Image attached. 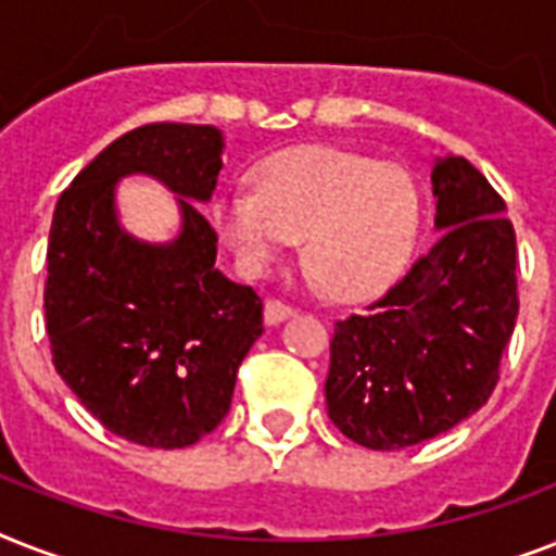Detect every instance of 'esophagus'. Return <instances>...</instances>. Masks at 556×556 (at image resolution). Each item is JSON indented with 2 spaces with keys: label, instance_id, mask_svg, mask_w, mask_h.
<instances>
[{
  "label": "esophagus",
  "instance_id": "1",
  "mask_svg": "<svg viewBox=\"0 0 556 556\" xmlns=\"http://www.w3.org/2000/svg\"><path fill=\"white\" fill-rule=\"evenodd\" d=\"M294 314V308L288 303H282V300H265V323L268 326H277V323L288 320Z\"/></svg>",
  "mask_w": 556,
  "mask_h": 556
}]
</instances>
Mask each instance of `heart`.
I'll return each mask as SVG.
<instances>
[{"label": "heart", "instance_id": "heart-1", "mask_svg": "<svg viewBox=\"0 0 556 556\" xmlns=\"http://www.w3.org/2000/svg\"><path fill=\"white\" fill-rule=\"evenodd\" d=\"M213 227L251 270H265L291 239L323 288L361 300L392 286L413 256L418 192L395 164L305 147L270 155L251 190L213 201Z\"/></svg>", "mask_w": 556, "mask_h": 556}]
</instances>
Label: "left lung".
<instances>
[{
  "label": "left lung",
  "instance_id": "left-lung-1",
  "mask_svg": "<svg viewBox=\"0 0 556 556\" xmlns=\"http://www.w3.org/2000/svg\"><path fill=\"white\" fill-rule=\"evenodd\" d=\"M430 251L364 314L334 323L326 406L346 439L401 450L473 415L496 389L517 326V233L462 155L432 164Z\"/></svg>",
  "mask_w": 556,
  "mask_h": 556
}]
</instances>
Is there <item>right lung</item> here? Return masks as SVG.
<instances>
[{
	"instance_id": "obj_1",
	"label": "right lung",
	"mask_w": 556,
	"mask_h": 556,
	"mask_svg": "<svg viewBox=\"0 0 556 556\" xmlns=\"http://www.w3.org/2000/svg\"><path fill=\"white\" fill-rule=\"evenodd\" d=\"M216 126L147 124L112 141L56 201L46 329L56 375L109 432L190 447L222 424L236 371L262 331V300L216 268V230L195 204L222 169ZM141 172L179 195L182 230L150 245L116 222L114 187Z\"/></svg>"
}]
</instances>
